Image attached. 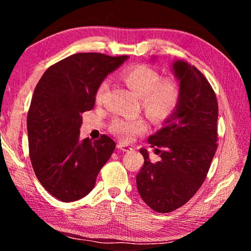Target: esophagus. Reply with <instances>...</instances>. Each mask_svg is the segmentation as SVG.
<instances>
[{"label":"esophagus","instance_id":"1","mask_svg":"<svg viewBox=\"0 0 251 251\" xmlns=\"http://www.w3.org/2000/svg\"><path fill=\"white\" fill-rule=\"evenodd\" d=\"M117 148H118V150L123 151H131V147L129 145H127V144H118Z\"/></svg>","mask_w":251,"mask_h":251}]
</instances>
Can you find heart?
<instances>
[{"label": "heart", "mask_w": 251, "mask_h": 251, "mask_svg": "<svg viewBox=\"0 0 251 251\" xmlns=\"http://www.w3.org/2000/svg\"><path fill=\"white\" fill-rule=\"evenodd\" d=\"M121 78L131 92L139 96L142 107L154 121L164 122L175 114L179 105L180 90L174 79H161L155 70L145 65L129 67L121 74ZM107 87V80L100 85L96 94L97 100H101ZM145 129L146 122L141 116L116 118L110 126L114 134L124 139L133 137Z\"/></svg>", "instance_id": "b5f03b06"}]
</instances>
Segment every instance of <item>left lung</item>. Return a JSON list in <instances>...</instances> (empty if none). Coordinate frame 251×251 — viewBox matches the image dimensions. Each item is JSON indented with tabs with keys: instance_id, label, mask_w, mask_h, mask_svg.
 <instances>
[{
	"instance_id": "obj_1",
	"label": "left lung",
	"mask_w": 251,
	"mask_h": 251,
	"mask_svg": "<svg viewBox=\"0 0 251 251\" xmlns=\"http://www.w3.org/2000/svg\"><path fill=\"white\" fill-rule=\"evenodd\" d=\"M172 71L179 83V105L163 128L147 139L160 159L151 163L150 152L141 148L144 166L136 176L142 199L158 212L175 210L196 194L217 150L214 90L201 72L182 59L173 62Z\"/></svg>"
}]
</instances>
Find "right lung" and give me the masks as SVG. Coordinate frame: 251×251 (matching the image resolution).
Listing matches in <instances>:
<instances>
[{
  "label": "right lung",
  "instance_id": "right-lung-1",
  "mask_svg": "<svg viewBox=\"0 0 251 251\" xmlns=\"http://www.w3.org/2000/svg\"><path fill=\"white\" fill-rule=\"evenodd\" d=\"M128 56L77 53L46 70L27 114L29 158L42 186L61 201L83 198L94 188L115 142L106 135L80 139L82 114L94 107L100 85Z\"/></svg>",
  "mask_w": 251,
  "mask_h": 251
}]
</instances>
